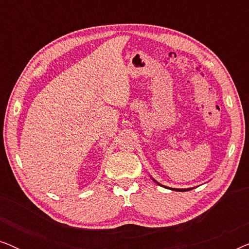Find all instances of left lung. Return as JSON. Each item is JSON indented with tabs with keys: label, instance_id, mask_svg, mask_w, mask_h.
Returning <instances> with one entry per match:
<instances>
[{
	"label": "left lung",
	"instance_id": "left-lung-1",
	"mask_svg": "<svg viewBox=\"0 0 249 249\" xmlns=\"http://www.w3.org/2000/svg\"><path fill=\"white\" fill-rule=\"evenodd\" d=\"M152 179H153V178H152ZM153 180H154V179H153ZM154 182H156V183H158V185H160V186L164 187V188H168V189H171V190H176V192H188V190H190V189H193V188H186V189H177V188H170V187L163 186V185H161V183H159L158 181H156V180H154Z\"/></svg>",
	"mask_w": 249,
	"mask_h": 249
}]
</instances>
